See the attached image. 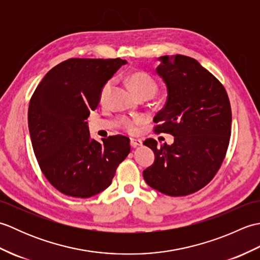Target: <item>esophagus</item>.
Here are the masks:
<instances>
[{"mask_svg": "<svg viewBox=\"0 0 260 260\" xmlns=\"http://www.w3.org/2000/svg\"><path fill=\"white\" fill-rule=\"evenodd\" d=\"M129 144L132 147H137L142 145V141L141 140H134V139H131L129 141Z\"/></svg>", "mask_w": 260, "mask_h": 260, "instance_id": "obj_1", "label": "esophagus"}]
</instances>
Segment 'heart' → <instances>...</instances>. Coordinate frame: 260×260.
<instances>
[{
  "mask_svg": "<svg viewBox=\"0 0 260 260\" xmlns=\"http://www.w3.org/2000/svg\"><path fill=\"white\" fill-rule=\"evenodd\" d=\"M127 82H128L132 90L140 98H152L157 90L156 81L152 78V76H150L147 73H144V71H137V73L131 74L127 77ZM113 85L114 79H108L107 81H105L101 91H99V103L103 105L107 103L110 92H112ZM119 124L121 128L128 132L129 134H135L139 131V127L144 124V119L142 117H123L120 119Z\"/></svg>",
  "mask_w": 260,
  "mask_h": 260,
  "instance_id": "b5f03b06",
  "label": "heart"
}]
</instances>
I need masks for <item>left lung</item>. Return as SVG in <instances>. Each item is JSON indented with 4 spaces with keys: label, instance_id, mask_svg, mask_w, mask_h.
Returning a JSON list of instances; mask_svg holds the SVG:
<instances>
[{
    "label": "left lung",
    "instance_id": "left-lung-1",
    "mask_svg": "<svg viewBox=\"0 0 260 260\" xmlns=\"http://www.w3.org/2000/svg\"><path fill=\"white\" fill-rule=\"evenodd\" d=\"M156 73L168 88V101L154 117L155 133L174 136L172 145L144 141L155 161L143 171L146 183L170 197L191 194L218 172L231 135V107L222 86L196 59L175 54L158 58Z\"/></svg>",
    "mask_w": 260,
    "mask_h": 260
}]
</instances>
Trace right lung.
Returning <instances> with one entry per match:
<instances>
[{
    "label": "right lung",
    "mask_w": 260,
    "mask_h": 260,
    "mask_svg": "<svg viewBox=\"0 0 260 260\" xmlns=\"http://www.w3.org/2000/svg\"><path fill=\"white\" fill-rule=\"evenodd\" d=\"M126 60L71 58L53 67L31 97L27 121L39 167L58 191L90 198L112 183L131 152L129 139H90L87 118L99 91Z\"/></svg>",
    "instance_id": "right-lung-1"
}]
</instances>
